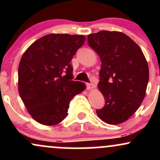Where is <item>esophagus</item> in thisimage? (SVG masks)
<instances>
[{"mask_svg": "<svg viewBox=\"0 0 160 160\" xmlns=\"http://www.w3.org/2000/svg\"><path fill=\"white\" fill-rule=\"evenodd\" d=\"M86 85H87V89H92L95 87V84H93V83H87Z\"/></svg>", "mask_w": 160, "mask_h": 160, "instance_id": "34e87169", "label": "esophagus"}]
</instances>
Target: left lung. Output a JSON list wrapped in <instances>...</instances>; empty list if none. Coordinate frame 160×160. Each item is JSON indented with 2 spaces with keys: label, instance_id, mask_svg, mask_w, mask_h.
<instances>
[{
  "label": "left lung",
  "instance_id": "8db88e82",
  "mask_svg": "<svg viewBox=\"0 0 160 160\" xmlns=\"http://www.w3.org/2000/svg\"><path fill=\"white\" fill-rule=\"evenodd\" d=\"M102 61L99 91L105 105L97 110L104 122H125L140 107L149 80V68L139 46L124 33L101 31L87 36Z\"/></svg>",
  "mask_w": 160,
  "mask_h": 160
}]
</instances>
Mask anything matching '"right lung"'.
<instances>
[{"label": "right lung", "instance_id": "add662e5", "mask_svg": "<svg viewBox=\"0 0 160 160\" xmlns=\"http://www.w3.org/2000/svg\"><path fill=\"white\" fill-rule=\"evenodd\" d=\"M85 40L84 35L49 34L34 42L22 56L19 93L29 114L39 123L62 122L73 97L85 90L83 82L72 80L71 64Z\"/></svg>", "mask_w": 160, "mask_h": 160}]
</instances>
